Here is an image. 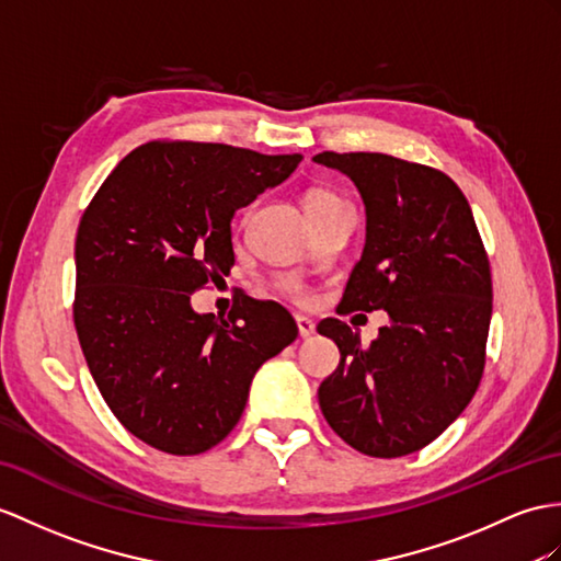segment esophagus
<instances>
[{"label": "esophagus", "mask_w": 561, "mask_h": 561, "mask_svg": "<svg viewBox=\"0 0 561 561\" xmlns=\"http://www.w3.org/2000/svg\"><path fill=\"white\" fill-rule=\"evenodd\" d=\"M297 331H299V337H309L317 333V323H313L309 317H297Z\"/></svg>", "instance_id": "1"}]
</instances>
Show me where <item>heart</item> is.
<instances>
[{
    "label": "heart",
    "mask_w": 561,
    "mask_h": 561,
    "mask_svg": "<svg viewBox=\"0 0 561 561\" xmlns=\"http://www.w3.org/2000/svg\"><path fill=\"white\" fill-rule=\"evenodd\" d=\"M340 199L331 193H325V190H309L307 197H305V207L307 211L309 209H321V207H331V204H337ZM280 288L288 293V295H295L299 297L302 295V285H299L295 278H283L280 280Z\"/></svg>",
    "instance_id": "1"
}]
</instances>
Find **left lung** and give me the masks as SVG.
Here are the masks:
<instances>
[{
	"mask_svg": "<svg viewBox=\"0 0 561 561\" xmlns=\"http://www.w3.org/2000/svg\"><path fill=\"white\" fill-rule=\"evenodd\" d=\"M313 161L345 173L366 209V244L340 305L390 317L368 347L343 321L319 323L340 350L319 388L321 412L368 457L412 455L481 383L493 317L488 254L467 197L445 173L378 152Z\"/></svg>",
	"mask_w": 561,
	"mask_h": 561,
	"instance_id": "left-lung-1",
	"label": "left lung"
}]
</instances>
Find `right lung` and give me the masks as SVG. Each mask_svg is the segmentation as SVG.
Returning <instances> with one entry per match:
<instances>
[{
  "label": "right lung",
  "instance_id": "right-lung-1",
  "mask_svg": "<svg viewBox=\"0 0 561 561\" xmlns=\"http://www.w3.org/2000/svg\"><path fill=\"white\" fill-rule=\"evenodd\" d=\"M302 154L147 142L108 173L76 238L73 321L90 374L135 438L199 455L236 428L256 368L297 337L278 302L236 297L228 319L190 295L236 264L230 221Z\"/></svg>",
  "mask_w": 561,
  "mask_h": 561
}]
</instances>
